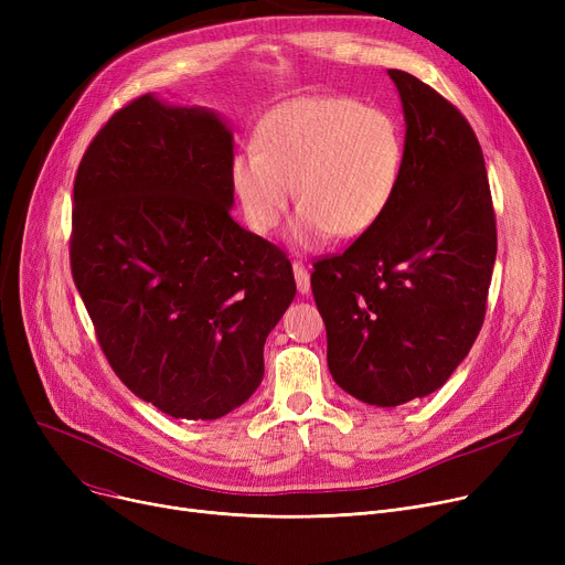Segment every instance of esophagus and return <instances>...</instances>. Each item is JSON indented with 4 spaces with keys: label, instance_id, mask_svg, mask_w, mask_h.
Returning a JSON list of instances; mask_svg holds the SVG:
<instances>
[{
    "label": "esophagus",
    "instance_id": "obj_1",
    "mask_svg": "<svg viewBox=\"0 0 565 565\" xmlns=\"http://www.w3.org/2000/svg\"><path fill=\"white\" fill-rule=\"evenodd\" d=\"M292 275H295V284H298V290H300L302 295L311 290V279H309V273H307L305 263L295 260V263H292Z\"/></svg>",
    "mask_w": 565,
    "mask_h": 565
}]
</instances>
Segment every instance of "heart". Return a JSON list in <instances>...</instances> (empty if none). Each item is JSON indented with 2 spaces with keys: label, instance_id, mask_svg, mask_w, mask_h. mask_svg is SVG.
I'll return each mask as SVG.
<instances>
[{
  "label": "heart",
  "instance_id": "b5f03b06",
  "mask_svg": "<svg viewBox=\"0 0 565 565\" xmlns=\"http://www.w3.org/2000/svg\"><path fill=\"white\" fill-rule=\"evenodd\" d=\"M405 167L396 118L348 96H305L267 114L254 146L231 160V185L247 224L273 233L298 192L290 237L311 249L337 233H369L392 207Z\"/></svg>",
  "mask_w": 565,
  "mask_h": 565
}]
</instances>
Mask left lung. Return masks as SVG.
<instances>
[{"instance_id": "8db88e82", "label": "left lung", "mask_w": 565, "mask_h": 565, "mask_svg": "<svg viewBox=\"0 0 565 565\" xmlns=\"http://www.w3.org/2000/svg\"><path fill=\"white\" fill-rule=\"evenodd\" d=\"M405 114L392 207L343 254L313 263L328 366L343 392L396 407L439 390L486 318L497 224L481 143L435 88L390 71Z\"/></svg>"}]
</instances>
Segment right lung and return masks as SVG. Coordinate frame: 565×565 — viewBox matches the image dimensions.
<instances>
[{
	"mask_svg": "<svg viewBox=\"0 0 565 565\" xmlns=\"http://www.w3.org/2000/svg\"><path fill=\"white\" fill-rule=\"evenodd\" d=\"M231 160L215 111L146 94L111 114L75 175L82 302L118 380L173 419L241 407L295 298L286 254L228 213Z\"/></svg>",
	"mask_w": 565,
	"mask_h": 565,
	"instance_id": "1",
	"label": "right lung"
}]
</instances>
